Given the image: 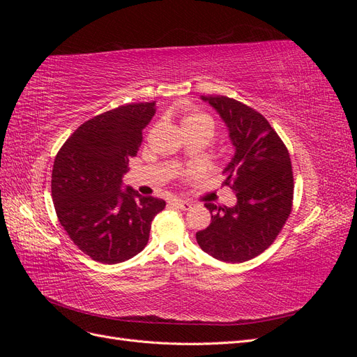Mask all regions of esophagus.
I'll use <instances>...</instances> for the list:
<instances>
[{
    "instance_id": "obj_1",
    "label": "esophagus",
    "mask_w": 357,
    "mask_h": 357,
    "mask_svg": "<svg viewBox=\"0 0 357 357\" xmlns=\"http://www.w3.org/2000/svg\"><path fill=\"white\" fill-rule=\"evenodd\" d=\"M172 204L176 205L177 208H180V210H189L190 207H192V202H189V201H185V199H178V198H176V199H172Z\"/></svg>"
}]
</instances>
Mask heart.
Here are the masks:
<instances>
[{"label":"heart","instance_id":"heart-1","mask_svg":"<svg viewBox=\"0 0 357 357\" xmlns=\"http://www.w3.org/2000/svg\"><path fill=\"white\" fill-rule=\"evenodd\" d=\"M181 125H183V128H204V129H207V131H210L211 135L214 131L213 119L208 114H204V113H193V114L186 116L185 119H183Z\"/></svg>","mask_w":357,"mask_h":357}]
</instances>
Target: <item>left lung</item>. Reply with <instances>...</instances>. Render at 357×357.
I'll list each match as a JSON object with an SVG mask.
<instances>
[{
	"instance_id": "obj_1",
	"label": "left lung",
	"mask_w": 357,
	"mask_h": 357,
	"mask_svg": "<svg viewBox=\"0 0 357 357\" xmlns=\"http://www.w3.org/2000/svg\"><path fill=\"white\" fill-rule=\"evenodd\" d=\"M228 129L234 156L223 168L236 197L234 207L207 202L211 223L197 232L205 253L223 262H244L273 244L294 199V174L286 146L266 119L228 96H201Z\"/></svg>"
}]
</instances>
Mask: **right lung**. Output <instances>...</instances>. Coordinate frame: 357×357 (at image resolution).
I'll use <instances>...</instances> for the list:
<instances>
[{"label": "right lung", "instance_id": "obj_1", "mask_svg": "<svg viewBox=\"0 0 357 357\" xmlns=\"http://www.w3.org/2000/svg\"><path fill=\"white\" fill-rule=\"evenodd\" d=\"M155 102L126 104L95 116L61 147L52 171V198L73 243L101 264L128 261L149 241L165 201L125 186Z\"/></svg>", "mask_w": 357, "mask_h": 357}]
</instances>
